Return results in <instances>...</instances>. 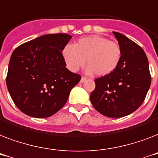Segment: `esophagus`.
I'll use <instances>...</instances> for the list:
<instances>
[{
	"instance_id": "34e87169",
	"label": "esophagus",
	"mask_w": 158,
	"mask_h": 158,
	"mask_svg": "<svg viewBox=\"0 0 158 158\" xmlns=\"http://www.w3.org/2000/svg\"><path fill=\"white\" fill-rule=\"evenodd\" d=\"M87 80V78H85V77H82L81 79H80V83H83V82L86 81Z\"/></svg>"
}]
</instances>
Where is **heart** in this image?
<instances>
[{"label": "heart", "instance_id": "heart-1", "mask_svg": "<svg viewBox=\"0 0 158 158\" xmlns=\"http://www.w3.org/2000/svg\"><path fill=\"white\" fill-rule=\"evenodd\" d=\"M61 56L69 71H78L87 60V73L105 76L117 68L122 57V49L115 41L100 35H91L79 38L74 46H64Z\"/></svg>", "mask_w": 158, "mask_h": 158}]
</instances>
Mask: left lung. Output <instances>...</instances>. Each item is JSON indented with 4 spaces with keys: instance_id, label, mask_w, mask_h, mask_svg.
Returning a JSON list of instances; mask_svg holds the SVG:
<instances>
[{
    "instance_id": "1",
    "label": "left lung",
    "mask_w": 158,
    "mask_h": 158,
    "mask_svg": "<svg viewBox=\"0 0 158 158\" xmlns=\"http://www.w3.org/2000/svg\"><path fill=\"white\" fill-rule=\"evenodd\" d=\"M113 33L122 49V57L112 73L95 79L90 100L103 115L120 118L142 105L150 88L151 75L144 51L125 35Z\"/></svg>"
}]
</instances>
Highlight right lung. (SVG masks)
I'll return each instance as SVG.
<instances>
[{
    "label": "right lung",
    "instance_id": "1",
    "mask_svg": "<svg viewBox=\"0 0 158 158\" xmlns=\"http://www.w3.org/2000/svg\"><path fill=\"white\" fill-rule=\"evenodd\" d=\"M71 36L45 34L23 43L11 55L6 85L19 110L35 118L54 115L66 103L81 76L65 68L61 52Z\"/></svg>",
    "mask_w": 158,
    "mask_h": 158
}]
</instances>
